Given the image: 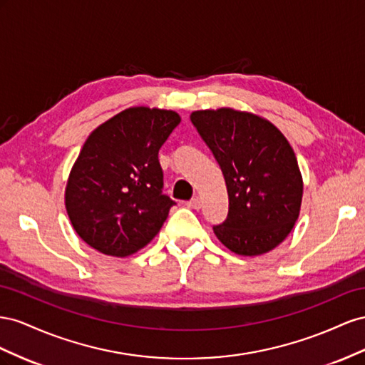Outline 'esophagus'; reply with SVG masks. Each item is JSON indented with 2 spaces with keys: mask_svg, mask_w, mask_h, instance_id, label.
Returning <instances> with one entry per match:
<instances>
[{
  "mask_svg": "<svg viewBox=\"0 0 365 365\" xmlns=\"http://www.w3.org/2000/svg\"><path fill=\"white\" fill-rule=\"evenodd\" d=\"M188 206L192 207V210H200V207H202V200L199 199V197H194V199H191L188 202Z\"/></svg>",
  "mask_w": 365,
  "mask_h": 365,
  "instance_id": "34e87169",
  "label": "esophagus"
}]
</instances>
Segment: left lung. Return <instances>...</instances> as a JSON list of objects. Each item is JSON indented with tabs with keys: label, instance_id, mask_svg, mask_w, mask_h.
<instances>
[{
	"label": "left lung",
	"instance_id": "8db88e82",
	"mask_svg": "<svg viewBox=\"0 0 365 365\" xmlns=\"http://www.w3.org/2000/svg\"><path fill=\"white\" fill-rule=\"evenodd\" d=\"M191 120L225 175L227 218L214 234L229 251L257 257L292 231L303 202V175L275 125L258 114L222 107L197 110Z\"/></svg>",
	"mask_w": 365,
	"mask_h": 365
}]
</instances>
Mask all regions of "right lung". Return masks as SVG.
<instances>
[{
    "mask_svg": "<svg viewBox=\"0 0 365 365\" xmlns=\"http://www.w3.org/2000/svg\"><path fill=\"white\" fill-rule=\"evenodd\" d=\"M179 113L130 107L90 133L67 179L70 223L88 246L127 257L159 234L174 202L162 194L159 150Z\"/></svg>",
    "mask_w": 365,
    "mask_h": 365,
    "instance_id": "right-lung-1",
    "label": "right lung"
}]
</instances>
